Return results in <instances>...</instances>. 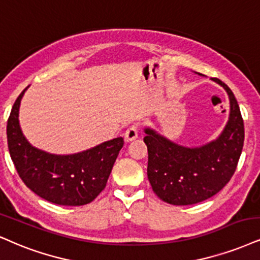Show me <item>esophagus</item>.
<instances>
[{
	"mask_svg": "<svg viewBox=\"0 0 260 260\" xmlns=\"http://www.w3.org/2000/svg\"><path fill=\"white\" fill-rule=\"evenodd\" d=\"M137 136H139V129H137L136 125H131L124 134V139L126 142H131V141L136 140Z\"/></svg>",
	"mask_w": 260,
	"mask_h": 260,
	"instance_id": "obj_1",
	"label": "esophagus"
}]
</instances>
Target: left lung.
Segmentation results:
<instances>
[{"label":"left lung","instance_id":"obj_1","mask_svg":"<svg viewBox=\"0 0 260 260\" xmlns=\"http://www.w3.org/2000/svg\"><path fill=\"white\" fill-rule=\"evenodd\" d=\"M212 81L223 86L230 101L229 119L216 140L200 147H184L150 127L145 129L149 183L168 204L183 206L213 197L228 183L238 166L245 140L241 112L229 86L218 78Z\"/></svg>","mask_w":260,"mask_h":260}]
</instances>
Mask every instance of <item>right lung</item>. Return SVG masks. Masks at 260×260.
I'll use <instances>...</instances> for the list:
<instances>
[{
    "instance_id": "right-lung-1",
    "label": "right lung",
    "mask_w": 260,
    "mask_h": 260,
    "mask_svg": "<svg viewBox=\"0 0 260 260\" xmlns=\"http://www.w3.org/2000/svg\"><path fill=\"white\" fill-rule=\"evenodd\" d=\"M26 89L15 100L7 121L9 154L19 176L35 194L53 204L82 206L91 203L106 187L124 145L123 137L75 154L57 155L38 149L19 125V107Z\"/></svg>"
}]
</instances>
